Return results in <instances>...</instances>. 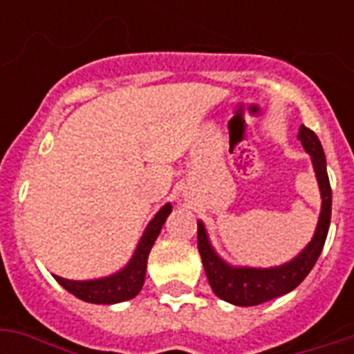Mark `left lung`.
Returning a JSON list of instances; mask_svg holds the SVG:
<instances>
[{
  "label": "left lung",
  "instance_id": "8db88e82",
  "mask_svg": "<svg viewBox=\"0 0 354 354\" xmlns=\"http://www.w3.org/2000/svg\"><path fill=\"white\" fill-rule=\"evenodd\" d=\"M297 139L301 141L303 149L307 150L313 160L314 172L318 178L319 193H322V213L318 218V227L313 241L308 242L297 257L288 263L275 266V268H242V266H230L224 263L209 242L202 222H198V252L204 263L205 275L211 288L216 296L227 303L239 307H253L274 297L285 296L292 292L305 277L318 261L319 253L324 250L327 232L330 224V205H333V193H330L325 154L319 143L318 136L305 124L299 127Z\"/></svg>",
  "mask_w": 354,
  "mask_h": 354
}]
</instances>
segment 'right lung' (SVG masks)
<instances>
[{
  "mask_svg": "<svg viewBox=\"0 0 354 354\" xmlns=\"http://www.w3.org/2000/svg\"><path fill=\"white\" fill-rule=\"evenodd\" d=\"M172 211L171 204H165L158 211V215L150 221V224L145 230L141 241H139L136 252H133L130 263L118 274L110 275V277H102V279H91V281H71L64 279L55 275V279L77 296L82 301L88 303H99V305H112V303H121L127 299H132L139 294L143 288L145 274H147V261H149V253L154 246L156 239L160 235L161 226L165 224L167 216Z\"/></svg>",
  "mask_w": 354,
  "mask_h": 354,
  "instance_id": "right-lung-1",
  "label": "right lung"
}]
</instances>
